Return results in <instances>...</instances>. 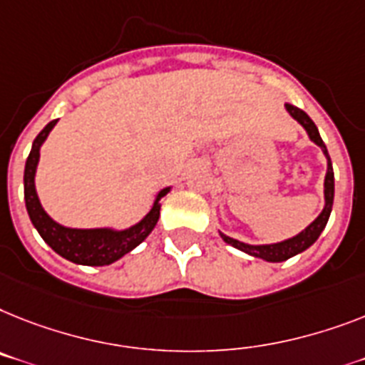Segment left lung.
<instances>
[{
  "mask_svg": "<svg viewBox=\"0 0 365 365\" xmlns=\"http://www.w3.org/2000/svg\"><path fill=\"white\" fill-rule=\"evenodd\" d=\"M285 108H287L289 113H291V115H293L294 119H297V121L304 126V128H306V132H308V135L312 138V141H315V143H317V145L323 149V153L327 155V158H328V171H327V177H324V209H323V212H321V215L315 218V222H312V224H309L308 227L302 231V233H298L297 237H293V239H287V240H284V242H278V244L252 246V244L239 242V240L231 239V237H227V235L220 233V237H222L225 242L231 244V246H235L237 250H242V252H246V254L254 255V257H261V259H264V261H270V263H279V261H285V259L293 257V255L300 254V252H304V250H308L309 246H312V244L319 239V235L323 233L324 227H327V222H328V218H330V212H332V203H334L332 162H330V156H328L327 145H324L323 140H321V135H319L317 126H315V123L309 119L308 113L300 110V108L293 106V104H285Z\"/></svg>",
  "mask_w": 365,
  "mask_h": 365,
  "instance_id": "8db88e82",
  "label": "left lung"
}]
</instances>
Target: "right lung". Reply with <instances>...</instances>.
<instances>
[{
	"mask_svg": "<svg viewBox=\"0 0 365 365\" xmlns=\"http://www.w3.org/2000/svg\"><path fill=\"white\" fill-rule=\"evenodd\" d=\"M56 121H50L41 134L35 138L31 147V153L26 160V171H24V197H26L27 215L31 218L33 225L37 227L44 242L72 263L87 264V267H102L110 264L128 254L140 242L147 239V235L155 230L158 216H160V203L158 201L164 197L170 188H164L156 195L155 205L149 210V215L141 220L140 224L132 225L130 230L113 231V230H71L63 227L57 222H53L50 216L44 212L41 201L37 197L35 190V171L38 164V150L44 140L48 138L50 130L56 126Z\"/></svg>",
	"mask_w": 365,
	"mask_h": 365,
	"instance_id": "1",
	"label": "right lung"
}]
</instances>
